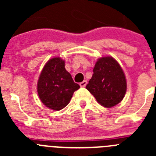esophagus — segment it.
Segmentation results:
<instances>
[{"instance_id":"34e87169","label":"esophagus","mask_w":156,"mask_h":156,"mask_svg":"<svg viewBox=\"0 0 156 156\" xmlns=\"http://www.w3.org/2000/svg\"><path fill=\"white\" fill-rule=\"evenodd\" d=\"M87 83V82L86 80H83V82H81L80 83V86L81 87H86Z\"/></svg>"}]
</instances>
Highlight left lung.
<instances>
[{
    "mask_svg": "<svg viewBox=\"0 0 156 156\" xmlns=\"http://www.w3.org/2000/svg\"><path fill=\"white\" fill-rule=\"evenodd\" d=\"M93 72L87 89L104 107L111 108L119 104L126 90V77L119 63L112 57L101 58Z\"/></svg>",
    "mask_w": 156,
    "mask_h": 156,
    "instance_id": "left-lung-1",
    "label": "left lung"
}]
</instances>
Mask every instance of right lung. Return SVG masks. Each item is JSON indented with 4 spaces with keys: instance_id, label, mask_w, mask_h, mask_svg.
I'll use <instances>...</instances> for the list:
<instances>
[{
    "instance_id": "add662e5",
    "label": "right lung",
    "mask_w": 156,
    "mask_h": 156,
    "mask_svg": "<svg viewBox=\"0 0 156 156\" xmlns=\"http://www.w3.org/2000/svg\"><path fill=\"white\" fill-rule=\"evenodd\" d=\"M79 88L80 85L66 71L65 62L60 58H53L46 63L37 83L41 101L47 107L56 111L65 108Z\"/></svg>"
}]
</instances>
